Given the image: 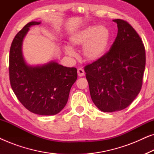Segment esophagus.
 Wrapping results in <instances>:
<instances>
[{
	"label": "esophagus",
	"mask_w": 154,
	"mask_h": 154,
	"mask_svg": "<svg viewBox=\"0 0 154 154\" xmlns=\"http://www.w3.org/2000/svg\"><path fill=\"white\" fill-rule=\"evenodd\" d=\"M84 73H85V71L83 69H78V75H79V76H83L84 75Z\"/></svg>",
	"instance_id": "34e87169"
}]
</instances>
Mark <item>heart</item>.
I'll return each instance as SVG.
<instances>
[{
    "label": "heart",
    "mask_w": 154,
    "mask_h": 154,
    "mask_svg": "<svg viewBox=\"0 0 154 154\" xmlns=\"http://www.w3.org/2000/svg\"><path fill=\"white\" fill-rule=\"evenodd\" d=\"M111 40V32L106 26H89L77 31L69 38V43L73 48L83 46L82 52L84 58L90 62L97 61L106 54ZM64 51L70 57L75 52L69 46L64 47Z\"/></svg>",
    "instance_id": "b5f03b06"
}]
</instances>
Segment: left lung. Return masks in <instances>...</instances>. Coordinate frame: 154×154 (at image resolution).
Masks as SVG:
<instances>
[{
	"label": "left lung",
	"mask_w": 154,
	"mask_h": 154,
	"mask_svg": "<svg viewBox=\"0 0 154 154\" xmlns=\"http://www.w3.org/2000/svg\"><path fill=\"white\" fill-rule=\"evenodd\" d=\"M118 33L110 50L84 68L92 102L104 112L128 107L140 93L146 64L142 39L125 20H113Z\"/></svg>",
	"instance_id": "left-lung-1"
}]
</instances>
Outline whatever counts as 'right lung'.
<instances>
[{
    "mask_svg": "<svg viewBox=\"0 0 154 154\" xmlns=\"http://www.w3.org/2000/svg\"><path fill=\"white\" fill-rule=\"evenodd\" d=\"M40 24L28 23L14 38L10 50V82L19 101L29 111L55 115L66 104L71 86L77 79V69L56 62L37 66L26 64L22 54L23 39L29 27Z\"/></svg>",
    "mask_w": 154,
    "mask_h": 154,
    "instance_id": "add662e5",
    "label": "right lung"
}]
</instances>
